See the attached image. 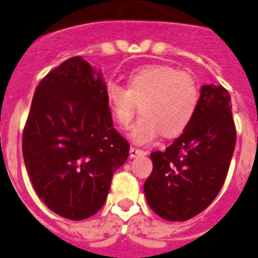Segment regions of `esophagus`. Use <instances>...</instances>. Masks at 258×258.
<instances>
[{"label": "esophagus", "mask_w": 258, "mask_h": 258, "mask_svg": "<svg viewBox=\"0 0 258 258\" xmlns=\"http://www.w3.org/2000/svg\"><path fill=\"white\" fill-rule=\"evenodd\" d=\"M131 157H136V156H142V155H146L147 152L145 151V150H141V149H137V147H134V146H132L131 147Z\"/></svg>", "instance_id": "1"}]
</instances>
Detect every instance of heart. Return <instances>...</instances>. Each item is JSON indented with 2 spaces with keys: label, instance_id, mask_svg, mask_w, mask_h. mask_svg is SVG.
<instances>
[{
  "label": "heart",
  "instance_id": "heart-1",
  "mask_svg": "<svg viewBox=\"0 0 258 258\" xmlns=\"http://www.w3.org/2000/svg\"><path fill=\"white\" fill-rule=\"evenodd\" d=\"M107 104L120 126L127 127L141 103L142 116L132 127L131 138L149 143L159 134L175 137L192 121L200 102L197 81L191 75L168 64H150L132 71L126 88L108 83Z\"/></svg>",
  "mask_w": 258,
  "mask_h": 258
}]
</instances>
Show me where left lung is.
Returning <instances> with one entry per match:
<instances>
[{"instance_id":"8db88e82","label":"left lung","mask_w":258,"mask_h":258,"mask_svg":"<svg viewBox=\"0 0 258 258\" xmlns=\"http://www.w3.org/2000/svg\"><path fill=\"white\" fill-rule=\"evenodd\" d=\"M231 99L221 85H204L198 111L165 151L151 154L145 182L150 208L166 221H187L214 200L225 183L235 150Z\"/></svg>"}]
</instances>
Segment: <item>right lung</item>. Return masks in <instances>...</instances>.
Segmentation results:
<instances>
[{"label": "right lung", "instance_id": "right-lung-1", "mask_svg": "<svg viewBox=\"0 0 258 258\" xmlns=\"http://www.w3.org/2000/svg\"><path fill=\"white\" fill-rule=\"evenodd\" d=\"M106 83L81 56L41 80L23 131V157L38 197L54 213L81 221L106 202L129 143L113 127Z\"/></svg>", "mask_w": 258, "mask_h": 258}]
</instances>
